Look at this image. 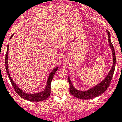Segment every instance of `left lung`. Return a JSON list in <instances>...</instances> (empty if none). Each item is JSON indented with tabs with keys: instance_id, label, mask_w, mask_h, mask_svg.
I'll return each instance as SVG.
<instances>
[{
	"instance_id": "left-lung-1",
	"label": "left lung",
	"mask_w": 122,
	"mask_h": 122,
	"mask_svg": "<svg viewBox=\"0 0 122 122\" xmlns=\"http://www.w3.org/2000/svg\"><path fill=\"white\" fill-rule=\"evenodd\" d=\"M107 35H108V42L109 43L110 47L112 50V56H113V65L112 68L111 69L110 71L109 72L108 74L106 75V77L103 80L95 86L91 88L90 89H88L85 91H79L77 89L75 88L73 86L71 82V81L70 79V76L68 77V81L70 84V92L72 95L74 96V97H76V98L80 99H91L94 98L98 96L101 95V94L103 93L107 89L109 85L111 82V80L113 75L114 71L115 69V64H116V56H115V51L114 47L112 44V42L111 41V34L109 32L107 31Z\"/></svg>"
}]
</instances>
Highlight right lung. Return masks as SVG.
<instances>
[{"label":"right lung","mask_w":122,"mask_h":122,"mask_svg":"<svg viewBox=\"0 0 122 122\" xmlns=\"http://www.w3.org/2000/svg\"><path fill=\"white\" fill-rule=\"evenodd\" d=\"M14 34H13L11 36V38L13 36ZM8 51H9V44L7 45V52H6V57H5V66H6V70L7 72V75H8L9 78L10 82H11V84H12L13 87L15 89V91L16 93L20 96L21 98L24 99L25 100L30 101V102H40V101H44L45 99H47L50 95L51 93V82L52 81V79H53L54 76L55 75V73L57 71L58 68L56 67L54 69L52 70L51 72L50 73L49 76H48V79L47 81V85L46 86L44 89V91L41 92H38V93H28L26 92H24L22 91V89H20L19 86L15 83L12 79H11V76H10L9 72V68H8Z\"/></svg>","instance_id":"obj_1"}]
</instances>
